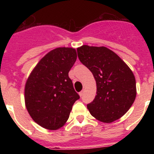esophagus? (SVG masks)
<instances>
[{
    "mask_svg": "<svg viewBox=\"0 0 154 154\" xmlns=\"http://www.w3.org/2000/svg\"><path fill=\"white\" fill-rule=\"evenodd\" d=\"M79 96H81V97H82V96H83V94H84V90L81 91V92H79Z\"/></svg>",
    "mask_w": 154,
    "mask_h": 154,
    "instance_id": "obj_1",
    "label": "esophagus"
}]
</instances>
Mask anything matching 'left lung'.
<instances>
[{
    "label": "left lung",
    "mask_w": 154,
    "mask_h": 154,
    "mask_svg": "<svg viewBox=\"0 0 154 154\" xmlns=\"http://www.w3.org/2000/svg\"><path fill=\"white\" fill-rule=\"evenodd\" d=\"M80 62L96 82V95L87 108L100 122L112 123L130 109L137 96L135 76L114 51L101 46L82 45L77 48Z\"/></svg>",
    "instance_id": "8db88e82"
}]
</instances>
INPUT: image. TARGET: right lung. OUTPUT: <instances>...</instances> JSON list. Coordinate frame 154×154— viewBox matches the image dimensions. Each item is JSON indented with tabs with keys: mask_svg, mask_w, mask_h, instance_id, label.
<instances>
[{
	"mask_svg": "<svg viewBox=\"0 0 154 154\" xmlns=\"http://www.w3.org/2000/svg\"><path fill=\"white\" fill-rule=\"evenodd\" d=\"M76 58L73 48H56L39 61L27 79L25 106L32 119L45 129L62 127L79 99L69 77Z\"/></svg>",
	"mask_w": 154,
	"mask_h": 154,
	"instance_id": "1",
	"label": "right lung"
}]
</instances>
